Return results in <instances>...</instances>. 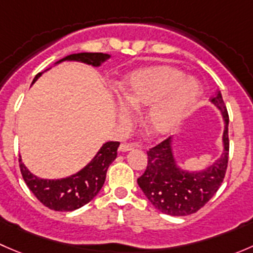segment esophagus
Wrapping results in <instances>:
<instances>
[{"label":"esophagus","instance_id":"obj_1","mask_svg":"<svg viewBox=\"0 0 253 253\" xmlns=\"http://www.w3.org/2000/svg\"><path fill=\"white\" fill-rule=\"evenodd\" d=\"M136 148V144H129V143H122L121 145H120V150L121 152H128V150H132Z\"/></svg>","mask_w":253,"mask_h":253}]
</instances>
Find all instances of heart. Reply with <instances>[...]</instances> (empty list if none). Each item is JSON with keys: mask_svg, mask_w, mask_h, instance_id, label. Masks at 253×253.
<instances>
[{"mask_svg": "<svg viewBox=\"0 0 253 253\" xmlns=\"http://www.w3.org/2000/svg\"><path fill=\"white\" fill-rule=\"evenodd\" d=\"M200 85L174 66L159 65L131 73L120 88L125 108L120 111L122 124L132 120L129 110L149 106L144 127L152 136H165L178 126L181 120L197 100Z\"/></svg>", "mask_w": 253, "mask_h": 253, "instance_id": "heart-1", "label": "heart"}]
</instances>
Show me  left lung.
Listing matches in <instances>:
<instances>
[{"mask_svg": "<svg viewBox=\"0 0 253 253\" xmlns=\"http://www.w3.org/2000/svg\"><path fill=\"white\" fill-rule=\"evenodd\" d=\"M211 101L223 112L225 121L224 153L213 167L197 174L181 171L172 158L171 138L147 150V168L137 182L145 197L162 213L176 216L196 213L215 195L224 181L229 160V114L220 91H216Z\"/></svg>", "mask_w": 253, "mask_h": 253, "instance_id": "left-lung-1", "label": "left lung"}]
</instances>
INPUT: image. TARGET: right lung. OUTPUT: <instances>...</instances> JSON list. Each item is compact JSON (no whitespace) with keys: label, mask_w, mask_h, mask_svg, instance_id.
<instances>
[{"label":"right lung","mask_w":253,"mask_h":253,"mask_svg":"<svg viewBox=\"0 0 253 253\" xmlns=\"http://www.w3.org/2000/svg\"><path fill=\"white\" fill-rule=\"evenodd\" d=\"M109 58L101 52H83L67 56L63 60H77L88 65L99 66ZM42 73L35 76L34 83ZM120 142H108L101 147L94 159L78 174L61 180H42L37 177L23 165L19 157V168L25 183L35 197L45 207L57 211H72L90 202L105 182L109 165L116 159Z\"/></svg>","instance_id":"add662e5"}]
</instances>
